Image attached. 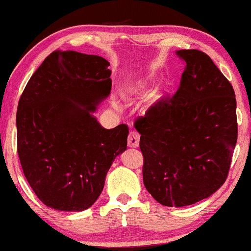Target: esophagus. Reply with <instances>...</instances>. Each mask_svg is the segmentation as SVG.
I'll return each instance as SVG.
<instances>
[{
    "instance_id": "34e87169",
    "label": "esophagus",
    "mask_w": 251,
    "mask_h": 251,
    "mask_svg": "<svg viewBox=\"0 0 251 251\" xmlns=\"http://www.w3.org/2000/svg\"><path fill=\"white\" fill-rule=\"evenodd\" d=\"M139 138H141V135L137 131H130L128 136V146H130V148H137L139 145Z\"/></svg>"
}]
</instances>
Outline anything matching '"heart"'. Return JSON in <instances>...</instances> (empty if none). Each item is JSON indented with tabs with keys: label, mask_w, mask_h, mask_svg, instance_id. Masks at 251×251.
<instances>
[{
	"label": "heart",
	"mask_w": 251,
	"mask_h": 251,
	"mask_svg": "<svg viewBox=\"0 0 251 251\" xmlns=\"http://www.w3.org/2000/svg\"><path fill=\"white\" fill-rule=\"evenodd\" d=\"M152 82H153V78H152V76H148L139 80L138 83H136L135 86L130 87L129 90L131 91V92H136V91H146L150 86H151Z\"/></svg>",
	"instance_id": "1"
}]
</instances>
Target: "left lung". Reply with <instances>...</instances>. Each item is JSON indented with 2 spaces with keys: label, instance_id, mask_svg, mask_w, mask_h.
I'll return each mask as SVG.
<instances>
[{
  "label": "left lung",
  "instance_id": "obj_1",
  "mask_svg": "<svg viewBox=\"0 0 251 251\" xmlns=\"http://www.w3.org/2000/svg\"><path fill=\"white\" fill-rule=\"evenodd\" d=\"M176 54L185 62L180 86L135 121L144 158L143 181L165 206H187L225 183L237 141L233 86L209 55Z\"/></svg>",
  "mask_w": 251,
  "mask_h": 251
}]
</instances>
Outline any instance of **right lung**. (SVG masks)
<instances>
[{"label":"right lung","mask_w":251,"mask_h":251,"mask_svg":"<svg viewBox=\"0 0 251 251\" xmlns=\"http://www.w3.org/2000/svg\"><path fill=\"white\" fill-rule=\"evenodd\" d=\"M109 62L55 50L26 84L18 102L17 151L39 200L60 211H83L100 196L129 128L105 129L92 115L109 96Z\"/></svg>","instance_id":"obj_1"}]
</instances>
